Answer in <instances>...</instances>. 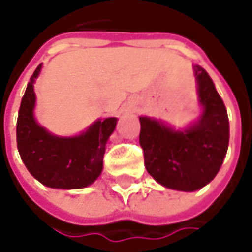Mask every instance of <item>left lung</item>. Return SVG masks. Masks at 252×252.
<instances>
[{"label":"left lung","mask_w":252,"mask_h":252,"mask_svg":"<svg viewBox=\"0 0 252 252\" xmlns=\"http://www.w3.org/2000/svg\"><path fill=\"white\" fill-rule=\"evenodd\" d=\"M199 102L198 122L175 130L162 122L140 116V141L147 172L165 188L192 192L216 177L228 147V118L209 74L193 67Z\"/></svg>","instance_id":"1"}]
</instances>
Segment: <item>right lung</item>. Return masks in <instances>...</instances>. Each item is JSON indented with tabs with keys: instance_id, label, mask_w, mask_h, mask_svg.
Returning <instances> with one entry per match:
<instances>
[{
	"instance_id": "add662e5",
	"label": "right lung",
	"mask_w": 252,
	"mask_h": 252,
	"mask_svg": "<svg viewBox=\"0 0 252 252\" xmlns=\"http://www.w3.org/2000/svg\"><path fill=\"white\" fill-rule=\"evenodd\" d=\"M42 64L28 83L16 122V144L28 171L46 187L80 189L91 185L101 175L106 141L116 118L98 119L87 130L73 137L54 136L39 126L33 116L34 80Z\"/></svg>"
}]
</instances>
